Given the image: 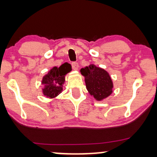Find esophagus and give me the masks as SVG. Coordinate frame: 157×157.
<instances>
[{
    "label": "esophagus",
    "mask_w": 157,
    "mask_h": 157,
    "mask_svg": "<svg viewBox=\"0 0 157 157\" xmlns=\"http://www.w3.org/2000/svg\"><path fill=\"white\" fill-rule=\"evenodd\" d=\"M72 67L73 70H77V69H78V67H79L78 63H77V62H72Z\"/></svg>",
    "instance_id": "obj_1"
}]
</instances>
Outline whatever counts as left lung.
Listing matches in <instances>:
<instances>
[{"instance_id": "obj_1", "label": "left lung", "mask_w": 157, "mask_h": 157, "mask_svg": "<svg viewBox=\"0 0 157 157\" xmlns=\"http://www.w3.org/2000/svg\"><path fill=\"white\" fill-rule=\"evenodd\" d=\"M80 72L85 77L86 88L97 101H102L112 93L113 82L109 74L104 69L90 64L82 68Z\"/></svg>"}]
</instances>
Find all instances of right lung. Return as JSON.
Masks as SVG:
<instances>
[{"mask_svg": "<svg viewBox=\"0 0 157 157\" xmlns=\"http://www.w3.org/2000/svg\"><path fill=\"white\" fill-rule=\"evenodd\" d=\"M72 70L68 63H64L59 67H54L43 77L42 84L44 85L43 93L49 98H54L60 94L63 90L65 76Z\"/></svg>", "mask_w": 157, "mask_h": 157, "instance_id": "right-lung-1", "label": "right lung"}]
</instances>
